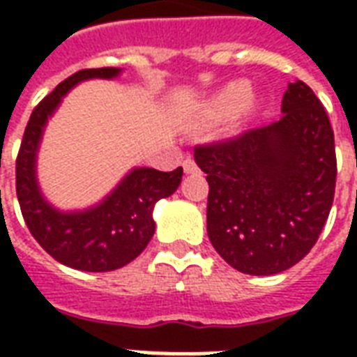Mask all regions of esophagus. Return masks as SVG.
I'll use <instances>...</instances> for the list:
<instances>
[{"label": "esophagus", "mask_w": 357, "mask_h": 357, "mask_svg": "<svg viewBox=\"0 0 357 357\" xmlns=\"http://www.w3.org/2000/svg\"><path fill=\"white\" fill-rule=\"evenodd\" d=\"M183 170H185V174H195V172H198V165H196V161H195V159H192V157H190V155L185 157Z\"/></svg>", "instance_id": "1"}]
</instances>
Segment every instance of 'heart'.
<instances>
[{"instance_id":"heart-1","label":"heart","mask_w":357,"mask_h":357,"mask_svg":"<svg viewBox=\"0 0 357 357\" xmlns=\"http://www.w3.org/2000/svg\"><path fill=\"white\" fill-rule=\"evenodd\" d=\"M250 100H252V85L248 81H234L207 100L204 105V114L209 120L229 119L238 111H243Z\"/></svg>"}]
</instances>
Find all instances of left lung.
<instances>
[{
    "label": "left lung",
    "mask_w": 357,
    "mask_h": 357,
    "mask_svg": "<svg viewBox=\"0 0 357 357\" xmlns=\"http://www.w3.org/2000/svg\"><path fill=\"white\" fill-rule=\"evenodd\" d=\"M283 116L237 139L198 146L207 174V235L238 272L272 276L313 248L335 192L328 114L304 81L289 83Z\"/></svg>",
    "instance_id": "1"
}]
</instances>
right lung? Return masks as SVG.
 <instances>
[{
    "instance_id": "1",
    "label": "right lung",
    "mask_w": 357,
    "mask_h": 357,
    "mask_svg": "<svg viewBox=\"0 0 357 357\" xmlns=\"http://www.w3.org/2000/svg\"><path fill=\"white\" fill-rule=\"evenodd\" d=\"M120 74L122 68L81 70L59 83L31 114L16 159V195L31 235L53 259L77 271L109 272L131 263L153 237V207L176 192L183 176L181 167L172 172L135 167L102 202L74 211L59 209L42 195L36 157L47 120L75 85Z\"/></svg>"
}]
</instances>
